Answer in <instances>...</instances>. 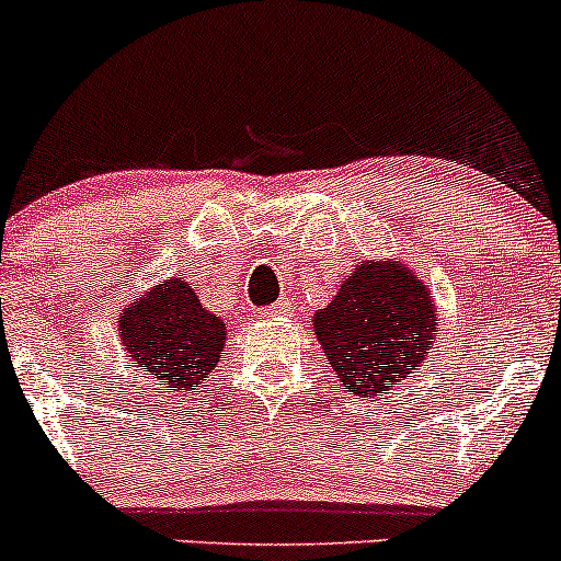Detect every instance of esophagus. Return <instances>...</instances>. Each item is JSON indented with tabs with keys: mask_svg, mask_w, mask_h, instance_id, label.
I'll list each match as a JSON object with an SVG mask.
<instances>
[{
	"mask_svg": "<svg viewBox=\"0 0 561 561\" xmlns=\"http://www.w3.org/2000/svg\"><path fill=\"white\" fill-rule=\"evenodd\" d=\"M263 317H290V306H287L285 300H279V304L263 309Z\"/></svg>",
	"mask_w": 561,
	"mask_h": 561,
	"instance_id": "esophagus-1",
	"label": "esophagus"
}]
</instances>
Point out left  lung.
Here are the masks:
<instances>
[{
	"label": "left lung",
	"mask_w": 561,
	"mask_h": 561,
	"mask_svg": "<svg viewBox=\"0 0 561 561\" xmlns=\"http://www.w3.org/2000/svg\"><path fill=\"white\" fill-rule=\"evenodd\" d=\"M439 319L417 274L399 261H362L330 300L313 313L332 373L356 397H383L421 367Z\"/></svg>",
	"instance_id": "8db88e82"
}]
</instances>
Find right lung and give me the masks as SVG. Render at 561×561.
<instances>
[{
    "instance_id": "obj_1",
    "label": "right lung",
    "mask_w": 561,
    "mask_h": 561,
    "mask_svg": "<svg viewBox=\"0 0 561 561\" xmlns=\"http://www.w3.org/2000/svg\"><path fill=\"white\" fill-rule=\"evenodd\" d=\"M133 365L168 391H191L215 370L226 343L224 319L202 309L188 282L172 276L119 317Z\"/></svg>"
}]
</instances>
